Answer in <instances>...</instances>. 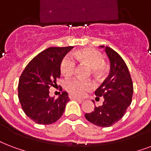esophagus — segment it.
I'll return each mask as SVG.
<instances>
[{"label":"esophagus","instance_id":"obj_1","mask_svg":"<svg viewBox=\"0 0 151 151\" xmlns=\"http://www.w3.org/2000/svg\"><path fill=\"white\" fill-rule=\"evenodd\" d=\"M69 97H70V99H72V100H77V101H81V102L82 101V100H81V99H80V98H77V97H74V96L70 95Z\"/></svg>","mask_w":151,"mask_h":151}]
</instances>
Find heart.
I'll use <instances>...</instances> for the list:
<instances>
[{"instance_id":"obj_1","label":"heart","mask_w":151,"mask_h":151,"mask_svg":"<svg viewBox=\"0 0 151 151\" xmlns=\"http://www.w3.org/2000/svg\"><path fill=\"white\" fill-rule=\"evenodd\" d=\"M74 59L88 65L95 73L101 72L105 64L103 55L99 51L94 49H86L74 53L73 58L70 55L65 57L61 63V71L63 75L69 77L73 73L76 69ZM65 87L70 94L76 97H82L92 89V85L81 79L73 78L65 81Z\"/></svg>"}]
</instances>
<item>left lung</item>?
<instances>
[{
    "label": "left lung",
    "mask_w": 151,
    "mask_h": 151,
    "mask_svg": "<svg viewBox=\"0 0 151 151\" xmlns=\"http://www.w3.org/2000/svg\"><path fill=\"white\" fill-rule=\"evenodd\" d=\"M110 64V73L103 83L96 90L95 95L104 98L103 104L94 108L85 117L98 127H109L118 122L126 114L132 101L133 82L127 65L117 52L101 45Z\"/></svg>",
    "instance_id": "8db88e82"
}]
</instances>
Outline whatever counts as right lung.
I'll list each match as a JSON object with an SVG mask.
<instances>
[{"label": "right lung", "mask_w": 151, "mask_h": 151, "mask_svg": "<svg viewBox=\"0 0 151 151\" xmlns=\"http://www.w3.org/2000/svg\"><path fill=\"white\" fill-rule=\"evenodd\" d=\"M68 47H50L40 53L25 67L20 77L18 98L24 114L36 123L49 125L61 118L70 101L68 93L50 97V88L61 75V63Z\"/></svg>", "instance_id": "add662e5"}]
</instances>
